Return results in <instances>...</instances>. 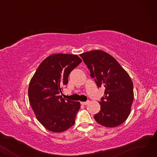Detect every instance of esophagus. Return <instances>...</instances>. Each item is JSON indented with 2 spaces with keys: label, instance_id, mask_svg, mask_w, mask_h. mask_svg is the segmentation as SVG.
Returning a JSON list of instances; mask_svg holds the SVG:
<instances>
[{
  "label": "esophagus",
  "instance_id": "1",
  "mask_svg": "<svg viewBox=\"0 0 157 157\" xmlns=\"http://www.w3.org/2000/svg\"><path fill=\"white\" fill-rule=\"evenodd\" d=\"M88 103H89V101H86V102H81V104L83 105H85L88 104Z\"/></svg>",
  "mask_w": 157,
  "mask_h": 157
}]
</instances>
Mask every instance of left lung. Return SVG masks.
<instances>
[{"mask_svg": "<svg viewBox=\"0 0 157 157\" xmlns=\"http://www.w3.org/2000/svg\"><path fill=\"white\" fill-rule=\"evenodd\" d=\"M80 56L97 86L105 89L99 102L101 110L94 116L95 121L106 127L122 124L129 116L134 101V86L128 74L105 52L93 50Z\"/></svg>", "mask_w": 157, "mask_h": 157, "instance_id": "obj_1", "label": "left lung"}]
</instances>
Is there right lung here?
<instances>
[{"mask_svg": "<svg viewBox=\"0 0 157 157\" xmlns=\"http://www.w3.org/2000/svg\"><path fill=\"white\" fill-rule=\"evenodd\" d=\"M81 62L76 55H52L40 63L30 81L31 107L37 120L49 131L62 132L75 123L80 103L65 99L60 94L71 72Z\"/></svg>", "mask_w": 157, "mask_h": 157, "instance_id": "add662e5", "label": "right lung"}]
</instances>
